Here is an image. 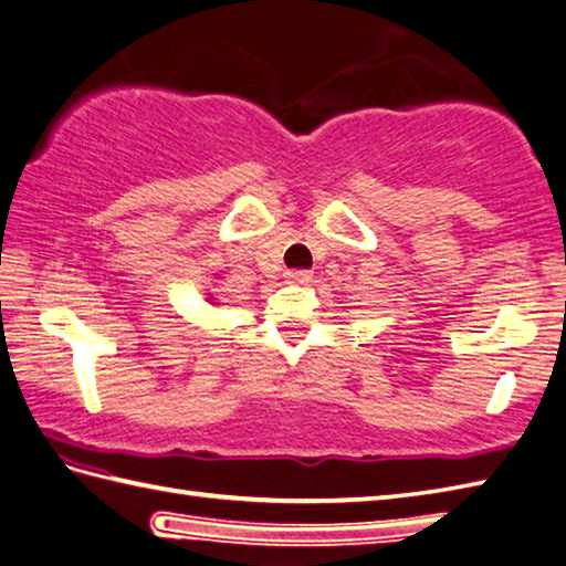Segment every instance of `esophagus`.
Here are the masks:
<instances>
[{"mask_svg":"<svg viewBox=\"0 0 566 566\" xmlns=\"http://www.w3.org/2000/svg\"><path fill=\"white\" fill-rule=\"evenodd\" d=\"M286 280H290L292 284H304L312 280V274L304 272V269H292V272H286Z\"/></svg>","mask_w":566,"mask_h":566,"instance_id":"1","label":"esophagus"}]
</instances>
